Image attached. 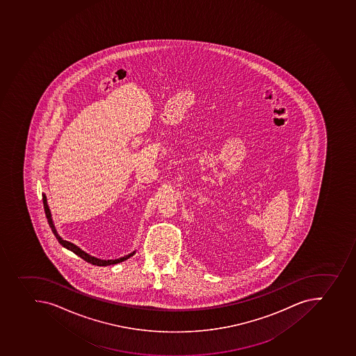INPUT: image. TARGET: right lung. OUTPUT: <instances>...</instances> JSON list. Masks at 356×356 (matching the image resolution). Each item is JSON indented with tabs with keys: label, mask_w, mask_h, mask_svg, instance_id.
<instances>
[{
	"label": "right lung",
	"mask_w": 356,
	"mask_h": 356,
	"mask_svg": "<svg viewBox=\"0 0 356 356\" xmlns=\"http://www.w3.org/2000/svg\"><path fill=\"white\" fill-rule=\"evenodd\" d=\"M42 197H43V205H44L45 216H47V218H48L49 226L51 227L52 233L55 234L58 242H59V243H60L63 247L66 248V249H68V250H71L72 252H74L75 254H77V256L81 257L82 259L86 260V261H88V263L92 264V265H96V266H108V265H115V264L122 263V261H124V260L129 259L130 257H132L134 254H135L136 251H134V252L129 253V254H127V256L121 257V258H118V259H99V258H96V257L91 256V254H89V253L82 250L81 248L77 247V245L72 243V242H68V241L64 240V238H63L60 235L58 234L57 229H56L55 224H54V220H52L51 211H50V208H49L48 201H47V196H45L44 193L42 194Z\"/></svg>",
	"instance_id": "1"
}]
</instances>
